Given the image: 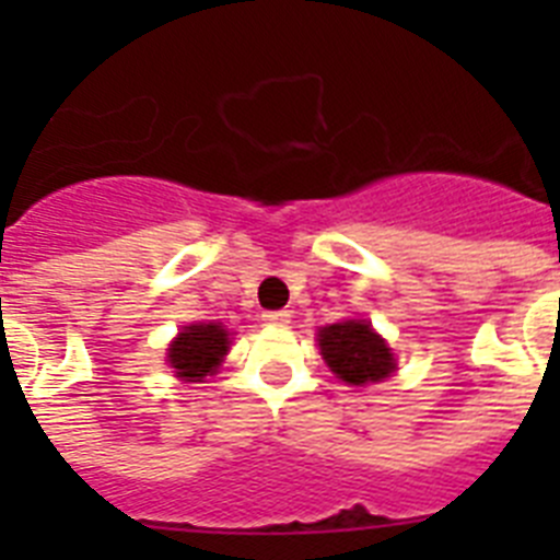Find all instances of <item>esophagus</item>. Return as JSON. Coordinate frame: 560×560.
Returning a JSON list of instances; mask_svg holds the SVG:
<instances>
[{"instance_id":"34e87169","label":"esophagus","mask_w":560,"mask_h":560,"mask_svg":"<svg viewBox=\"0 0 560 560\" xmlns=\"http://www.w3.org/2000/svg\"><path fill=\"white\" fill-rule=\"evenodd\" d=\"M264 323L275 325V328H285L291 323V314L289 311H266Z\"/></svg>"}]
</instances>
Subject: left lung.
Segmentation results:
<instances>
[{"label":"left lung","instance_id":"obj_1","mask_svg":"<svg viewBox=\"0 0 560 560\" xmlns=\"http://www.w3.org/2000/svg\"><path fill=\"white\" fill-rule=\"evenodd\" d=\"M319 350L336 378L348 384L387 378L395 370V359L387 341L381 339L368 323H336L319 330Z\"/></svg>","mask_w":560,"mask_h":560}]
</instances>
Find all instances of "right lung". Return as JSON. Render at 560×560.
<instances>
[{
	"instance_id": "right-lung-1",
	"label": "right lung",
	"mask_w": 560,
	"mask_h": 560,
	"mask_svg": "<svg viewBox=\"0 0 560 560\" xmlns=\"http://www.w3.org/2000/svg\"><path fill=\"white\" fill-rule=\"evenodd\" d=\"M230 350V334L221 325H190L167 348V361L179 378L199 381L219 368Z\"/></svg>"
}]
</instances>
